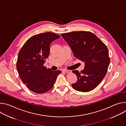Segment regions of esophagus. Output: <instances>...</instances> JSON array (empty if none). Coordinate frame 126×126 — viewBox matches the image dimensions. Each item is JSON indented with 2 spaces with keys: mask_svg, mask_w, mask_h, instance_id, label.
Instances as JSON below:
<instances>
[{
  "mask_svg": "<svg viewBox=\"0 0 126 126\" xmlns=\"http://www.w3.org/2000/svg\"><path fill=\"white\" fill-rule=\"evenodd\" d=\"M63 72L65 73H70L71 72V71L70 70H64Z\"/></svg>",
  "mask_w": 126,
  "mask_h": 126,
  "instance_id": "1",
  "label": "esophagus"
}]
</instances>
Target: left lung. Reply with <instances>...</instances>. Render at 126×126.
Returning <instances> with one entry per match:
<instances>
[{"label":"left lung","instance_id":"obj_1","mask_svg":"<svg viewBox=\"0 0 126 126\" xmlns=\"http://www.w3.org/2000/svg\"><path fill=\"white\" fill-rule=\"evenodd\" d=\"M75 57L84 62L79 72L73 70L77 77L72 84L77 91L87 92L97 87L105 77L110 64L109 51L105 44L94 34L89 31H73L61 34Z\"/></svg>","mask_w":126,"mask_h":126}]
</instances>
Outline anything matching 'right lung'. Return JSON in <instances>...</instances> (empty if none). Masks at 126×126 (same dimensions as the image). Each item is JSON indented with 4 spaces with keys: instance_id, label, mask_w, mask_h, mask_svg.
I'll list each match as a JSON object with an SVG mask.
<instances>
[{
    "instance_id": "obj_1",
    "label": "right lung",
    "mask_w": 126,
    "mask_h": 126,
    "mask_svg": "<svg viewBox=\"0 0 126 126\" xmlns=\"http://www.w3.org/2000/svg\"><path fill=\"white\" fill-rule=\"evenodd\" d=\"M60 37L51 32L35 35L23 45L18 55L16 67L24 84L32 92L42 94L53 87L60 70L52 71L43 66L48 58L50 45Z\"/></svg>"
}]
</instances>
